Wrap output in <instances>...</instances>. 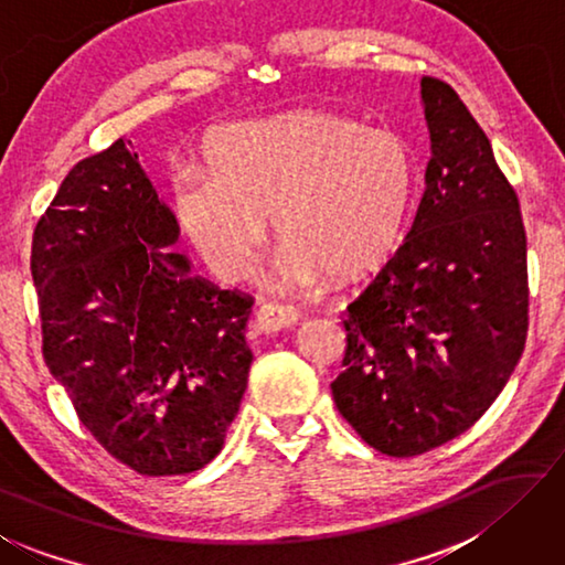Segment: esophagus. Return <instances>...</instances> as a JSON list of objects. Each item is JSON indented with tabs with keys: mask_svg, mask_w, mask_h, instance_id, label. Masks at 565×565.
<instances>
[{
	"mask_svg": "<svg viewBox=\"0 0 565 565\" xmlns=\"http://www.w3.org/2000/svg\"><path fill=\"white\" fill-rule=\"evenodd\" d=\"M296 321H299V311H296L294 306L264 303L262 309L256 311L254 326L256 331L262 333H279V331H286V328H291Z\"/></svg>",
	"mask_w": 565,
	"mask_h": 565,
	"instance_id": "34e87169",
	"label": "esophagus"
}]
</instances>
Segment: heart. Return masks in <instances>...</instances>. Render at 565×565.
Returning a JSON list of instances; mask_svg holds the SVG:
<instances>
[{
    "label": "heart",
    "mask_w": 565,
    "mask_h": 565,
    "mask_svg": "<svg viewBox=\"0 0 565 565\" xmlns=\"http://www.w3.org/2000/svg\"><path fill=\"white\" fill-rule=\"evenodd\" d=\"M184 166L172 204L184 237L227 284L254 274L274 220L284 284L355 281L393 259L413 222L415 148L393 128L333 110L234 122Z\"/></svg>",
    "instance_id": "b5f03b06"
}]
</instances>
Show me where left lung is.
Returning <instances> with one entry per match:
<instances>
[{"mask_svg":"<svg viewBox=\"0 0 565 565\" xmlns=\"http://www.w3.org/2000/svg\"><path fill=\"white\" fill-rule=\"evenodd\" d=\"M433 158L413 230L348 306L338 413L390 457L429 452L487 413L529 331L526 230L487 132L423 78Z\"/></svg>","mask_w":565,"mask_h":565,"instance_id":"obj_1","label":"left lung"}]
</instances>
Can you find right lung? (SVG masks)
Returning <instances> with one entry per match:
<instances>
[{
	"mask_svg": "<svg viewBox=\"0 0 565 565\" xmlns=\"http://www.w3.org/2000/svg\"><path fill=\"white\" fill-rule=\"evenodd\" d=\"M130 140L84 158L32 239L41 353L96 443L138 475L220 455L247 390L254 299L190 271Z\"/></svg>",
	"mask_w": 565,
	"mask_h": 565,
	"instance_id": "1",
	"label": "right lung"
}]
</instances>
